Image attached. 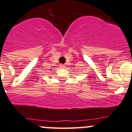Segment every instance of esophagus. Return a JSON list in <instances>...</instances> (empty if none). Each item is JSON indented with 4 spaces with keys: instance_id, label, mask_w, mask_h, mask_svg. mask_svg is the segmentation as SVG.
<instances>
[{
    "instance_id": "34e87169",
    "label": "esophagus",
    "mask_w": 132,
    "mask_h": 132,
    "mask_svg": "<svg viewBox=\"0 0 132 132\" xmlns=\"http://www.w3.org/2000/svg\"><path fill=\"white\" fill-rule=\"evenodd\" d=\"M59 67H60L61 68H64L65 66H64V65H63V64H60V65H59Z\"/></svg>"
}]
</instances>
